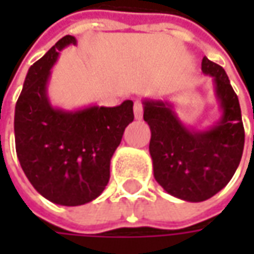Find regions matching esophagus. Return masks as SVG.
I'll return each instance as SVG.
<instances>
[{"label": "esophagus", "instance_id": "esophagus-1", "mask_svg": "<svg viewBox=\"0 0 254 254\" xmlns=\"http://www.w3.org/2000/svg\"><path fill=\"white\" fill-rule=\"evenodd\" d=\"M142 112H144V104H142L140 100H135V102H134V117H135L137 120H141Z\"/></svg>", "mask_w": 254, "mask_h": 254}]
</instances>
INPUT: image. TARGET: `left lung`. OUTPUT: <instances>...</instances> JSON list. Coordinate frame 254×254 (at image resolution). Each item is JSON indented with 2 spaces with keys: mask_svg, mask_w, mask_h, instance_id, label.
Here are the masks:
<instances>
[{
  "mask_svg": "<svg viewBox=\"0 0 254 254\" xmlns=\"http://www.w3.org/2000/svg\"><path fill=\"white\" fill-rule=\"evenodd\" d=\"M202 72L212 76L222 110V117L206 130L187 127L170 102L144 100L154 178L170 195L188 202L209 199L223 190L245 147L239 99L228 74L208 58L202 59Z\"/></svg>",
  "mask_w": 254,
  "mask_h": 254,
  "instance_id": "left-lung-1",
  "label": "left lung"
}]
</instances>
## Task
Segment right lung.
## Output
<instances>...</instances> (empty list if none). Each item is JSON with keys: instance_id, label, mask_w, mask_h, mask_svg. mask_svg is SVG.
Masks as SVG:
<instances>
[{"instance_id": "right-lung-1", "label": "right lung", "mask_w": 254, "mask_h": 254, "mask_svg": "<svg viewBox=\"0 0 254 254\" xmlns=\"http://www.w3.org/2000/svg\"><path fill=\"white\" fill-rule=\"evenodd\" d=\"M69 45H76L72 35L59 39L29 67L15 106V148L26 178L44 198L79 206L96 199L109 184L110 160L134 113L131 100L73 112L51 104V69Z\"/></svg>"}]
</instances>
